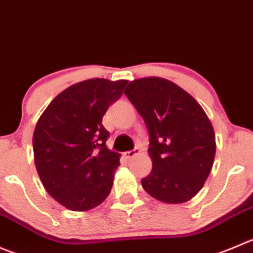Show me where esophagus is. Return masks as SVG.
<instances>
[{
    "label": "esophagus",
    "mask_w": 253,
    "mask_h": 253,
    "mask_svg": "<svg viewBox=\"0 0 253 253\" xmlns=\"http://www.w3.org/2000/svg\"><path fill=\"white\" fill-rule=\"evenodd\" d=\"M138 153H139V149L138 148H134V149H132V151L126 152V153H125V156H126V158L131 159V158H133L134 156H137V154H138Z\"/></svg>",
    "instance_id": "esophagus-1"
}]
</instances>
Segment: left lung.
Here are the masks:
<instances>
[{
	"label": "left lung",
	"mask_w": 253,
	"mask_h": 253,
	"mask_svg": "<svg viewBox=\"0 0 253 253\" xmlns=\"http://www.w3.org/2000/svg\"><path fill=\"white\" fill-rule=\"evenodd\" d=\"M125 94L149 134L152 171L142 179L143 189L169 204L190 200L214 163L216 143L209 117L192 95L163 78L133 80Z\"/></svg>",
	"instance_id": "obj_1"
}]
</instances>
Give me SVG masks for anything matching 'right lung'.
<instances>
[{"label": "right lung", "instance_id": "obj_1", "mask_svg": "<svg viewBox=\"0 0 253 253\" xmlns=\"http://www.w3.org/2000/svg\"><path fill=\"white\" fill-rule=\"evenodd\" d=\"M127 80L89 79L61 91L33 133L36 168L46 192L73 211H86L110 194L120 154L110 151L102 117Z\"/></svg>", "mask_w": 253, "mask_h": 253}]
</instances>
